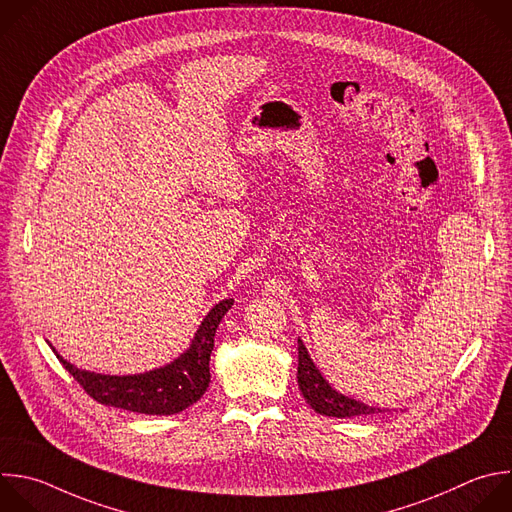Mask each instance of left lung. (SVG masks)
Listing matches in <instances>:
<instances>
[{
  "mask_svg": "<svg viewBox=\"0 0 512 512\" xmlns=\"http://www.w3.org/2000/svg\"><path fill=\"white\" fill-rule=\"evenodd\" d=\"M297 384L307 400V404L321 416H333V418H354V416H368L384 412L376 406H368L360 400H354L350 396L339 394L329 386V382L321 376L317 366L313 364L307 348L303 346L301 339H297Z\"/></svg>",
  "mask_w": 512,
  "mask_h": 512,
  "instance_id": "left-lung-1",
  "label": "left lung"
}]
</instances>
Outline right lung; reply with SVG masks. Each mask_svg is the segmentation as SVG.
I'll return each instance as SVG.
<instances>
[{"label":"right lung","instance_id":"1","mask_svg":"<svg viewBox=\"0 0 512 512\" xmlns=\"http://www.w3.org/2000/svg\"><path fill=\"white\" fill-rule=\"evenodd\" d=\"M231 305L233 299H223L205 315L185 354L166 366L142 374L110 376L80 370L64 360L50 342L48 344L60 364L96 402L148 416H170L193 406L207 392L211 382L209 362L215 346V333Z\"/></svg>","mask_w":512,"mask_h":512}]
</instances>
